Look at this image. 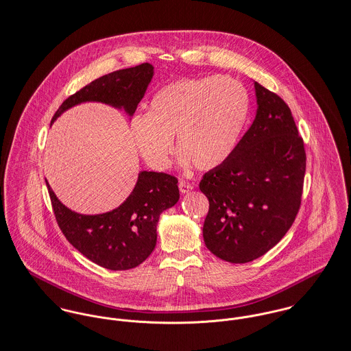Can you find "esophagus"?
I'll use <instances>...</instances> for the list:
<instances>
[{"label":"esophagus","mask_w":351,"mask_h":351,"mask_svg":"<svg viewBox=\"0 0 351 351\" xmlns=\"http://www.w3.org/2000/svg\"><path fill=\"white\" fill-rule=\"evenodd\" d=\"M194 187H193V184H190V183H186V182H179V190H180V193L182 194H187V193H190L191 190H193Z\"/></svg>","instance_id":"1"}]
</instances>
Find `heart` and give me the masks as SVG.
I'll list each match as a JSON object with an SVG mask.
<instances>
[{"mask_svg":"<svg viewBox=\"0 0 351 351\" xmlns=\"http://www.w3.org/2000/svg\"><path fill=\"white\" fill-rule=\"evenodd\" d=\"M248 115V95L230 77L182 78L164 85L149 101L147 112L130 123L142 160L154 171L171 164L173 137L182 161L209 171L232 153Z\"/></svg>","mask_w":351,"mask_h":351,"instance_id":"1","label":"heart"}]
</instances>
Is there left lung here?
I'll use <instances>...</instances> for the list:
<instances>
[{"label": "left lung", "instance_id": "left-lung-1", "mask_svg": "<svg viewBox=\"0 0 351 351\" xmlns=\"http://www.w3.org/2000/svg\"><path fill=\"white\" fill-rule=\"evenodd\" d=\"M254 86V123L199 183L209 199L205 244L230 263L252 262L280 243L300 210L306 167L289 106L259 82Z\"/></svg>", "mask_w": 351, "mask_h": 351}]
</instances>
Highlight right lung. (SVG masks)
Wrapping results in <instances>:
<instances>
[{"label": "right lung", "instance_id": "add662e5", "mask_svg": "<svg viewBox=\"0 0 351 351\" xmlns=\"http://www.w3.org/2000/svg\"><path fill=\"white\" fill-rule=\"evenodd\" d=\"M152 77L153 66L147 62L108 73L69 96L51 123L66 110L85 101L123 108L132 117ZM46 184L56 219L68 241L93 263L114 271L134 269L153 252L160 214L179 201L178 179L162 172L142 171L134 190L119 208L95 215L68 209Z\"/></svg>", "mask_w": 351, "mask_h": 351}]
</instances>
